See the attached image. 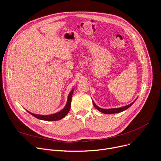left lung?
<instances>
[{"label": "left lung", "instance_id": "left-lung-1", "mask_svg": "<svg viewBox=\"0 0 161 161\" xmlns=\"http://www.w3.org/2000/svg\"><path fill=\"white\" fill-rule=\"evenodd\" d=\"M136 99L133 101L132 103H130V105H126V106H124V107H120V108H108V109H104V108H101L99 107H97L95 103L94 102L92 101V103H93V105L95 107V108L99 110V112H102V113H104V114H115V113H119V112H121L123 111H125V110L128 109L130 107H131V105H133V103H134V102L136 101Z\"/></svg>", "mask_w": 161, "mask_h": 161}]
</instances>
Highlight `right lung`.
Instances as JSON below:
<instances>
[{
  "instance_id": "right-lung-1",
  "label": "right lung",
  "mask_w": 161,
  "mask_h": 161,
  "mask_svg": "<svg viewBox=\"0 0 161 161\" xmlns=\"http://www.w3.org/2000/svg\"><path fill=\"white\" fill-rule=\"evenodd\" d=\"M74 89H73L70 93L69 94L68 96V98H67V101L66 105L65 106V107L60 112H56L55 114H50V115H39V114H35L33 113H31L30 112H29L28 110H27V112L28 113H30V114H31L32 115H33L35 118L40 119V120H43V121H58L60 120L62 118H64V117L67 115V114L69 113L70 108V104H71V99H72V96L73 94V92H74Z\"/></svg>"
}]
</instances>
